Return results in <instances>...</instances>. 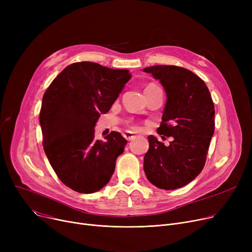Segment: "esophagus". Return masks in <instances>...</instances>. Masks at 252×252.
<instances>
[{
    "label": "esophagus",
    "instance_id": "esophagus-1",
    "mask_svg": "<svg viewBox=\"0 0 252 252\" xmlns=\"http://www.w3.org/2000/svg\"><path fill=\"white\" fill-rule=\"evenodd\" d=\"M124 137H125L127 141H131L136 136H135L133 133H130V131H126V133H124Z\"/></svg>",
    "mask_w": 252,
    "mask_h": 252
}]
</instances>
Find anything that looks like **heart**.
<instances>
[{
	"instance_id": "b5f03b06",
	"label": "heart",
	"mask_w": 252,
	"mask_h": 252,
	"mask_svg": "<svg viewBox=\"0 0 252 252\" xmlns=\"http://www.w3.org/2000/svg\"><path fill=\"white\" fill-rule=\"evenodd\" d=\"M153 88H159V87H157V86H156V85H154V84H150V85H148V86H147V88L145 89V90H147V89H153ZM131 127H133L134 129H137V126H133Z\"/></svg>"
}]
</instances>
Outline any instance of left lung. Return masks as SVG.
I'll return each instance as SVG.
<instances>
[{
    "mask_svg": "<svg viewBox=\"0 0 252 252\" xmlns=\"http://www.w3.org/2000/svg\"><path fill=\"white\" fill-rule=\"evenodd\" d=\"M143 70L159 79L165 90L167 100L157 133L173 139L165 146L157 138L148 137L145 174L157 188L178 189L192 182L204 167L215 133V105L205 83L189 69L155 65Z\"/></svg>",
    "mask_w": 252,
    "mask_h": 252,
    "instance_id": "8db88e82",
    "label": "left lung"
}]
</instances>
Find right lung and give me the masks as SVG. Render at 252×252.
I'll return each mask as SVG.
<instances>
[{"label":"right lung","instance_id":"right-lung-1","mask_svg":"<svg viewBox=\"0 0 252 252\" xmlns=\"http://www.w3.org/2000/svg\"><path fill=\"white\" fill-rule=\"evenodd\" d=\"M129 78L126 69L76 62L45 92L39 111L44 150L59 180L73 191L97 192L114 173L127 142L118 131H111L106 141L96 140L94 126Z\"/></svg>","mask_w":252,"mask_h":252}]
</instances>
